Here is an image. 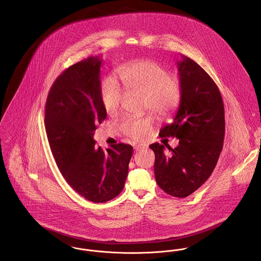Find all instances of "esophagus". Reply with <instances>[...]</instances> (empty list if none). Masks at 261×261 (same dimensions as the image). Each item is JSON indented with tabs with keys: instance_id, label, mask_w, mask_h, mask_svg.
<instances>
[{
	"instance_id": "obj_1",
	"label": "esophagus",
	"mask_w": 261,
	"mask_h": 261,
	"mask_svg": "<svg viewBox=\"0 0 261 261\" xmlns=\"http://www.w3.org/2000/svg\"><path fill=\"white\" fill-rule=\"evenodd\" d=\"M146 147L144 146V145H140V144H138V145H136L135 147H134V150L136 151V152H138V151H141V150H143V149H145Z\"/></svg>"
}]
</instances>
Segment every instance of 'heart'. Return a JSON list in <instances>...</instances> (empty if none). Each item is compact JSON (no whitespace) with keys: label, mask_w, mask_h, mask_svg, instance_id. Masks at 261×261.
Here are the masks:
<instances>
[{"label":"heart","mask_w":261,"mask_h":261,"mask_svg":"<svg viewBox=\"0 0 261 261\" xmlns=\"http://www.w3.org/2000/svg\"><path fill=\"white\" fill-rule=\"evenodd\" d=\"M118 79L126 93H142L144 109H150L159 117H167L177 110L181 99V83L177 76L170 75L165 66L152 60L128 62L118 69ZM101 102L109 115L116 114L123 102V92L114 81L105 80L99 88ZM151 114L141 117H126L120 125L126 136L141 140L153 131Z\"/></svg>","instance_id":"obj_1"}]
</instances>
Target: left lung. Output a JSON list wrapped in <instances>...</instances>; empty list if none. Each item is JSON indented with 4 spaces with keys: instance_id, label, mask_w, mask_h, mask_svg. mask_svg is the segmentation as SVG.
Here are the masks:
<instances>
[{
    "instance_id": "1",
    "label": "left lung",
    "mask_w": 261,
    "mask_h": 261,
    "mask_svg": "<svg viewBox=\"0 0 261 261\" xmlns=\"http://www.w3.org/2000/svg\"><path fill=\"white\" fill-rule=\"evenodd\" d=\"M178 69L181 99L172 124L163 127L161 138L176 137L171 154L164 146L150 145L155 153L154 172L158 186L170 196L186 198L207 180L217 166L224 139V107L221 92L201 66L181 56Z\"/></svg>"
}]
</instances>
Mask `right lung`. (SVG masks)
Wrapping results in <instances>:
<instances>
[{"instance_id":"right-lung-1","label":"right lung","mask_w":261,"mask_h":261,"mask_svg":"<svg viewBox=\"0 0 261 261\" xmlns=\"http://www.w3.org/2000/svg\"><path fill=\"white\" fill-rule=\"evenodd\" d=\"M100 65L98 57H90L66 68L51 85L44 108L47 140L61 175L93 202L120 194L133 152L123 143L103 150L93 140L107 115L99 94Z\"/></svg>"}]
</instances>
